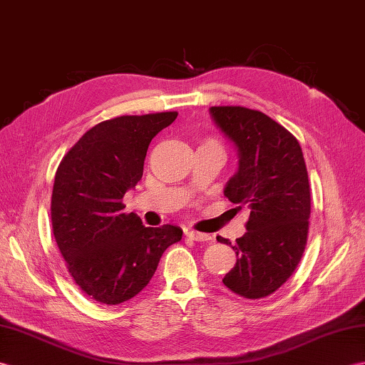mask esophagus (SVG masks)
<instances>
[{
	"label": "esophagus",
	"mask_w": 365,
	"mask_h": 365,
	"mask_svg": "<svg viewBox=\"0 0 365 365\" xmlns=\"http://www.w3.org/2000/svg\"><path fill=\"white\" fill-rule=\"evenodd\" d=\"M185 236L192 241H208L210 235L207 233H200V232H194V230H185Z\"/></svg>",
	"instance_id": "esophagus-1"
}]
</instances>
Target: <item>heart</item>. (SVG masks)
I'll return each instance as SVG.
<instances>
[{"mask_svg": "<svg viewBox=\"0 0 365 365\" xmlns=\"http://www.w3.org/2000/svg\"><path fill=\"white\" fill-rule=\"evenodd\" d=\"M202 144H219L216 140H213V138H208V140H205V141H203Z\"/></svg>", "mask_w": 365, "mask_h": 365, "instance_id": "heart-1", "label": "heart"}]
</instances>
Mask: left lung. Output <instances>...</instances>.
<instances>
[{
	"instance_id": "obj_1",
	"label": "left lung",
	"mask_w": 365,
	"mask_h": 365,
	"mask_svg": "<svg viewBox=\"0 0 365 365\" xmlns=\"http://www.w3.org/2000/svg\"><path fill=\"white\" fill-rule=\"evenodd\" d=\"M210 113L240 152L225 197L250 210L247 232L232 247L236 264L222 283L240 297L264 299L287 282L307 247L311 192L303 152L289 130L259 110L219 106Z\"/></svg>"
}]
</instances>
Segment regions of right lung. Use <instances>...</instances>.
Returning <instances> with one entry per match:
<instances>
[{"label":"right lung","mask_w":365,"mask_h":365,"mask_svg":"<svg viewBox=\"0 0 365 365\" xmlns=\"http://www.w3.org/2000/svg\"><path fill=\"white\" fill-rule=\"evenodd\" d=\"M177 112L124 115L91 127L57 168L51 225L68 274L91 300L120 304L148 286L175 225L144 227L123 197L141 177L149 143Z\"/></svg>","instance_id":"add662e5"}]
</instances>
